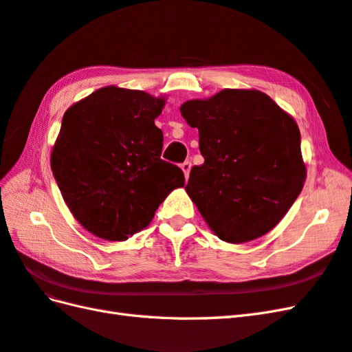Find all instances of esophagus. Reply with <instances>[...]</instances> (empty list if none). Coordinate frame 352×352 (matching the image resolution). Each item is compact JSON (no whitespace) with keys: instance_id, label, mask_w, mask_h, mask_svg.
<instances>
[{"instance_id":"obj_1","label":"esophagus","mask_w":352,"mask_h":352,"mask_svg":"<svg viewBox=\"0 0 352 352\" xmlns=\"http://www.w3.org/2000/svg\"><path fill=\"white\" fill-rule=\"evenodd\" d=\"M181 168L184 170L185 177L190 176V171H191V161H185V162H182V164H181Z\"/></svg>"}]
</instances>
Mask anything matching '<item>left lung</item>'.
<instances>
[{
	"mask_svg": "<svg viewBox=\"0 0 352 352\" xmlns=\"http://www.w3.org/2000/svg\"><path fill=\"white\" fill-rule=\"evenodd\" d=\"M204 158L185 186L215 234L243 243L276 227L302 192L306 167L296 121L260 91L224 89L181 106Z\"/></svg>",
	"mask_w": 352,
	"mask_h": 352,
	"instance_id": "8db88e82",
	"label": "left lung"
}]
</instances>
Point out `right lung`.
Here are the masks:
<instances>
[{
  "label": "right lung",
  "instance_id": "right-lung-1",
  "mask_svg": "<svg viewBox=\"0 0 352 352\" xmlns=\"http://www.w3.org/2000/svg\"><path fill=\"white\" fill-rule=\"evenodd\" d=\"M164 100L106 87L68 109L50 157L64 201L80 224L106 241H126L152 221L184 171L161 160L155 125Z\"/></svg>",
  "mask_w": 352,
  "mask_h": 352
}]
</instances>
